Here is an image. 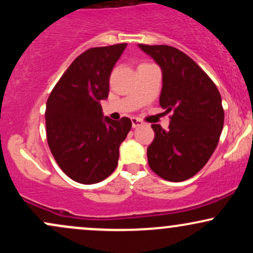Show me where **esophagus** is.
<instances>
[{
    "instance_id": "34e87169",
    "label": "esophagus",
    "mask_w": 253,
    "mask_h": 253,
    "mask_svg": "<svg viewBox=\"0 0 253 253\" xmlns=\"http://www.w3.org/2000/svg\"><path fill=\"white\" fill-rule=\"evenodd\" d=\"M130 120H132L133 128H136V127H139V126H141V125H143V121H141L140 119H138V118H132Z\"/></svg>"
}]
</instances>
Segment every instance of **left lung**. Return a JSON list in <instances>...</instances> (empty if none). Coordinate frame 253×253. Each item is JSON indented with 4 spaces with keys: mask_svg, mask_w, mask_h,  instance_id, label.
Segmentation results:
<instances>
[{
    "mask_svg": "<svg viewBox=\"0 0 253 253\" xmlns=\"http://www.w3.org/2000/svg\"><path fill=\"white\" fill-rule=\"evenodd\" d=\"M163 74L159 104L170 118L169 129L152 125L147 147L153 172L170 182L196 175L213 155L223 127L221 96L213 81L189 56L168 45L139 43Z\"/></svg>",
    "mask_w": 253,
    "mask_h": 253,
    "instance_id": "8db88e82",
    "label": "left lung"
}]
</instances>
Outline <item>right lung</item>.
Listing matches in <instances>:
<instances>
[{
	"label": "right lung",
	"mask_w": 253,
	"mask_h": 253,
	"mask_svg": "<svg viewBox=\"0 0 253 253\" xmlns=\"http://www.w3.org/2000/svg\"><path fill=\"white\" fill-rule=\"evenodd\" d=\"M127 43L83 52L58 81L46 103V134L57 164L71 179L94 184L112 175L119 147L132 127L128 118L103 117L109 77Z\"/></svg>",
	"instance_id": "1"
}]
</instances>
